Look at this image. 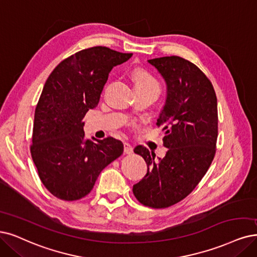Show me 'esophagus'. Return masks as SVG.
Here are the masks:
<instances>
[{"mask_svg":"<svg viewBox=\"0 0 257 257\" xmlns=\"http://www.w3.org/2000/svg\"><path fill=\"white\" fill-rule=\"evenodd\" d=\"M132 151H134V148L129 143H123V153L126 155H130L132 154Z\"/></svg>","mask_w":257,"mask_h":257,"instance_id":"34e87169","label":"esophagus"}]
</instances>
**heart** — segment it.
I'll list each match as a JSON object with an SVG mask.
<instances>
[{"label":"heart","mask_w":257,"mask_h":257,"mask_svg":"<svg viewBox=\"0 0 257 257\" xmlns=\"http://www.w3.org/2000/svg\"><path fill=\"white\" fill-rule=\"evenodd\" d=\"M134 80L136 83V88H145V87L159 88L157 79L150 73L144 70H136L134 72Z\"/></svg>","instance_id":"obj_1"}]
</instances>
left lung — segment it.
<instances>
[{
	"mask_svg": "<svg viewBox=\"0 0 257 257\" xmlns=\"http://www.w3.org/2000/svg\"><path fill=\"white\" fill-rule=\"evenodd\" d=\"M166 83V99L157 125H164L163 159L144 146L135 153L143 157L147 174L134 185V194L146 206L164 208L193 192L207 172L218 136L217 97L213 84L194 63L181 57L150 59Z\"/></svg>",
	"mask_w": 257,
	"mask_h": 257,
	"instance_id": "1",
	"label": "left lung"
}]
</instances>
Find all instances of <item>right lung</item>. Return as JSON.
<instances>
[{
    "label": "right lung",
    "instance_id": "add662e5",
    "mask_svg": "<svg viewBox=\"0 0 257 257\" xmlns=\"http://www.w3.org/2000/svg\"><path fill=\"white\" fill-rule=\"evenodd\" d=\"M131 56L90 47L61 61L44 84L35 110L31 153L43 185L61 200L87 196L101 170L122 154L121 142L111 137L85 140L82 119L98 104L113 66Z\"/></svg>",
    "mask_w": 257,
    "mask_h": 257
}]
</instances>
